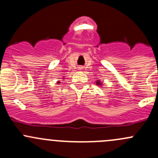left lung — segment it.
<instances>
[{"label": "left lung", "instance_id": "8db88e82", "mask_svg": "<svg viewBox=\"0 0 158 158\" xmlns=\"http://www.w3.org/2000/svg\"><path fill=\"white\" fill-rule=\"evenodd\" d=\"M96 85H102V82H100L99 80H97V81H96Z\"/></svg>", "mask_w": 158, "mask_h": 158}]
</instances>
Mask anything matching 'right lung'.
Here are the masks:
<instances>
[{
  "instance_id": "obj_1",
  "label": "right lung",
  "mask_w": 158,
  "mask_h": 158,
  "mask_svg": "<svg viewBox=\"0 0 158 158\" xmlns=\"http://www.w3.org/2000/svg\"><path fill=\"white\" fill-rule=\"evenodd\" d=\"M57 83H60V82H59V81H58V82H57Z\"/></svg>"
}]
</instances>
